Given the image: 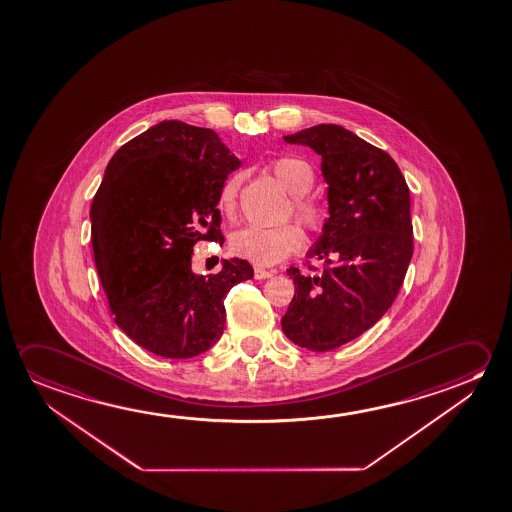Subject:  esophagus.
Returning a JSON list of instances; mask_svg holds the SVG:
<instances>
[{
  "mask_svg": "<svg viewBox=\"0 0 512 512\" xmlns=\"http://www.w3.org/2000/svg\"><path fill=\"white\" fill-rule=\"evenodd\" d=\"M253 276H255L257 280H266L269 276H273V271H268V269L264 268H255L253 269Z\"/></svg>",
  "mask_w": 512,
  "mask_h": 512,
  "instance_id": "1",
  "label": "esophagus"
}]
</instances>
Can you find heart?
<instances>
[{"label": "heart", "instance_id": "obj_1", "mask_svg": "<svg viewBox=\"0 0 512 512\" xmlns=\"http://www.w3.org/2000/svg\"><path fill=\"white\" fill-rule=\"evenodd\" d=\"M271 172L275 175L276 181L291 193L292 211L296 218L310 232H321L326 225V213L321 204L305 195L314 186L315 175L312 166L303 159L282 156L271 161ZM241 182V173H234L223 182L218 197V204L223 213H234ZM303 243L305 236L301 228L294 223H285L278 227L248 225L230 237V250L237 257L250 260L257 266H275L280 260L299 252Z\"/></svg>", "mask_w": 512, "mask_h": 512}]
</instances>
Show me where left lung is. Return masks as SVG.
Instances as JSON below:
<instances>
[{
    "label": "left lung",
    "instance_id": "1",
    "mask_svg": "<svg viewBox=\"0 0 512 512\" xmlns=\"http://www.w3.org/2000/svg\"><path fill=\"white\" fill-rule=\"evenodd\" d=\"M284 140L323 159L330 216L307 253L324 260L323 273L287 269L296 292L282 330L323 353L360 337L392 307L413 255L409 189L385 150L342 126L319 124Z\"/></svg>",
    "mask_w": 512,
    "mask_h": 512
}]
</instances>
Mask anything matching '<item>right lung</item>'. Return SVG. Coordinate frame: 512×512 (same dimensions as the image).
<instances>
[{"label":"right lung","mask_w":512,"mask_h":512,"mask_svg":"<svg viewBox=\"0 0 512 512\" xmlns=\"http://www.w3.org/2000/svg\"><path fill=\"white\" fill-rule=\"evenodd\" d=\"M241 166L213 129L163 120L122 145L90 211L92 248L111 314L129 339L163 358H193L220 340L225 296L253 268L191 269L200 239L220 241V189Z\"/></svg>","instance_id":"1"}]
</instances>
